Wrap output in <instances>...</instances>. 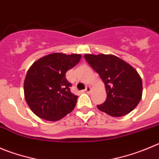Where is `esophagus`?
I'll return each instance as SVG.
<instances>
[{"instance_id": "1", "label": "esophagus", "mask_w": 159, "mask_h": 159, "mask_svg": "<svg viewBox=\"0 0 159 159\" xmlns=\"http://www.w3.org/2000/svg\"><path fill=\"white\" fill-rule=\"evenodd\" d=\"M91 90H92V88L90 86H87L86 88H85V92H86V93H90V92H91Z\"/></svg>"}]
</instances>
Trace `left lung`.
Masks as SVG:
<instances>
[{
  "label": "left lung",
  "mask_w": 159,
  "mask_h": 159,
  "mask_svg": "<svg viewBox=\"0 0 159 159\" xmlns=\"http://www.w3.org/2000/svg\"><path fill=\"white\" fill-rule=\"evenodd\" d=\"M84 56L104 83L107 100L97 105L98 109L113 117L130 113L140 103L143 93L142 80L136 70L114 55Z\"/></svg>",
  "instance_id": "obj_1"
}]
</instances>
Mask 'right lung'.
Here are the masks:
<instances>
[{
  "label": "right lung",
  "mask_w": 159,
  "mask_h": 159,
  "mask_svg": "<svg viewBox=\"0 0 159 159\" xmlns=\"http://www.w3.org/2000/svg\"><path fill=\"white\" fill-rule=\"evenodd\" d=\"M81 55L56 52L31 65L24 80V96L33 113L47 121L60 120L74 110L78 96L70 93L66 72L80 61Z\"/></svg>",
  "instance_id": "obj_1"
}]
</instances>
